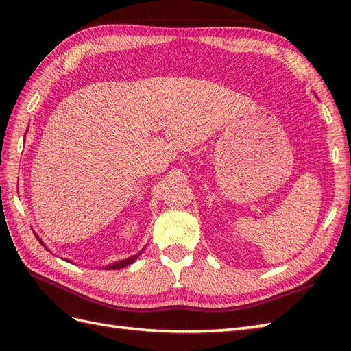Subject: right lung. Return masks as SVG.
Here are the masks:
<instances>
[{"instance_id": "add662e5", "label": "right lung", "mask_w": 351, "mask_h": 351, "mask_svg": "<svg viewBox=\"0 0 351 351\" xmlns=\"http://www.w3.org/2000/svg\"><path fill=\"white\" fill-rule=\"evenodd\" d=\"M36 236V234H35ZM36 239L39 240V243L42 244V246H44L45 249H47V246L44 243H42V240L36 236ZM143 252V250H142ZM141 252V253H142ZM141 253H137V254H134V256H132V258H127V259H123V261H119V262H115V263H112V265H108V267H104V269H120V268H124V267H127V265H130V263H133L137 258H139V254ZM67 261V259H66Z\"/></svg>"}]
</instances>
